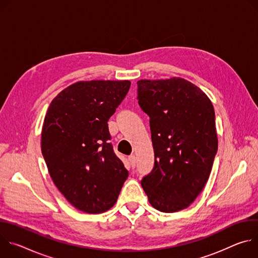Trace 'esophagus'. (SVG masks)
<instances>
[{"mask_svg": "<svg viewBox=\"0 0 258 258\" xmlns=\"http://www.w3.org/2000/svg\"><path fill=\"white\" fill-rule=\"evenodd\" d=\"M128 161L131 163V166L134 168L136 166V163H137V159H136V156L135 155H132L128 157Z\"/></svg>", "mask_w": 258, "mask_h": 258, "instance_id": "34e87169", "label": "esophagus"}]
</instances>
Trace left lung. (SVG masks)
I'll list each match as a JSON object with an SVG mask.
<instances>
[{
  "label": "left lung",
  "instance_id": "1",
  "mask_svg": "<svg viewBox=\"0 0 258 258\" xmlns=\"http://www.w3.org/2000/svg\"><path fill=\"white\" fill-rule=\"evenodd\" d=\"M138 99L150 117L155 164L141 183L161 212L185 209L210 175L218 140L207 95L181 78L141 80Z\"/></svg>",
  "mask_w": 258,
  "mask_h": 258
}]
</instances>
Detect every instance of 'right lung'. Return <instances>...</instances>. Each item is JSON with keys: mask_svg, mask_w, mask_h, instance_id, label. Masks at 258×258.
<instances>
[{"mask_svg": "<svg viewBox=\"0 0 258 258\" xmlns=\"http://www.w3.org/2000/svg\"><path fill=\"white\" fill-rule=\"evenodd\" d=\"M130 81H81L51 102L42 128V153L55 186L77 209L91 214L111 208L128 171L109 143L108 119Z\"/></svg>", "mask_w": 258, "mask_h": 258, "instance_id": "right-lung-1", "label": "right lung"}]
</instances>
